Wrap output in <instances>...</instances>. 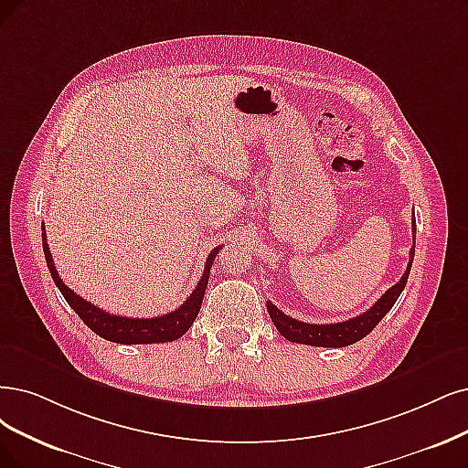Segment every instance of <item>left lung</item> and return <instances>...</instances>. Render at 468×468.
Listing matches in <instances>:
<instances>
[{"label":"left lung","mask_w":468,"mask_h":468,"mask_svg":"<svg viewBox=\"0 0 468 468\" xmlns=\"http://www.w3.org/2000/svg\"><path fill=\"white\" fill-rule=\"evenodd\" d=\"M412 237H414V243H417V219H412ZM412 258H414V249H410V261H409L407 271L403 273V278L393 287H389L384 295L379 297V301H376V304H372L370 310L362 313L360 316H355L351 320H345L339 324H306L283 314L275 304L266 303L270 318L273 325L278 327V332L292 343L314 345V347H347V345H353L362 337H367L379 324V320L389 313L395 301L399 299L409 280Z\"/></svg>","instance_id":"8db88e82"}]
</instances>
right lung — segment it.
Segmentation results:
<instances>
[{
    "label": "right lung",
    "instance_id": "add662e5",
    "mask_svg": "<svg viewBox=\"0 0 468 468\" xmlns=\"http://www.w3.org/2000/svg\"><path fill=\"white\" fill-rule=\"evenodd\" d=\"M42 247H44V256H46L48 270L51 273V280H54V283L61 291V295L65 297L69 306L75 310V313L80 316V320L89 325L96 335L113 343H123V345L167 343L185 335L200 313V304L207 287V278H210V268L214 264L216 254L219 252V247H216L210 254H207L206 268L198 285L195 287L193 292H190V297L179 308L173 310V313H167L158 318H125V316L103 313L101 308L94 306L89 301H84L82 297L77 295L75 291H71L63 283L54 266V258H51V252L48 247L46 231L42 233Z\"/></svg>",
    "mask_w": 468,
    "mask_h": 468
}]
</instances>
